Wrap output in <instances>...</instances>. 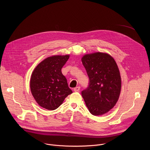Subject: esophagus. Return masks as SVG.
<instances>
[{
	"label": "esophagus",
	"instance_id": "esophagus-1",
	"mask_svg": "<svg viewBox=\"0 0 150 150\" xmlns=\"http://www.w3.org/2000/svg\"><path fill=\"white\" fill-rule=\"evenodd\" d=\"M74 90L75 92H78L80 90V87H76L74 88Z\"/></svg>",
	"mask_w": 150,
	"mask_h": 150
}]
</instances>
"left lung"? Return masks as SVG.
<instances>
[{"label": "left lung", "mask_w": 150, "mask_h": 150, "mask_svg": "<svg viewBox=\"0 0 150 150\" xmlns=\"http://www.w3.org/2000/svg\"><path fill=\"white\" fill-rule=\"evenodd\" d=\"M82 62L89 78L88 87L81 95L90 112L94 116L108 113L115 105L121 90L120 72L108 54H85Z\"/></svg>", "instance_id": "obj_1"}]
</instances>
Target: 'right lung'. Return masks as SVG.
Segmentation results:
<instances>
[{"label": "right lung", "instance_id": "1", "mask_svg": "<svg viewBox=\"0 0 150 150\" xmlns=\"http://www.w3.org/2000/svg\"><path fill=\"white\" fill-rule=\"evenodd\" d=\"M69 57V55L49 57L34 70L30 79L31 91L42 108L55 110L72 93L67 78L61 71Z\"/></svg>", "mask_w": 150, "mask_h": 150}]
</instances>
